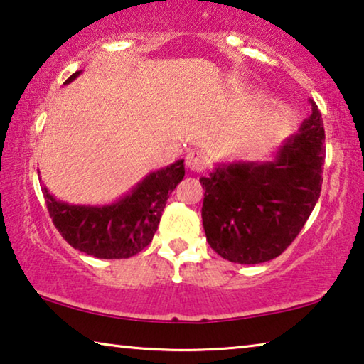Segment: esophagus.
Segmentation results:
<instances>
[{
    "label": "esophagus",
    "mask_w": 364,
    "mask_h": 364,
    "mask_svg": "<svg viewBox=\"0 0 364 364\" xmlns=\"http://www.w3.org/2000/svg\"><path fill=\"white\" fill-rule=\"evenodd\" d=\"M184 164H186V167L193 171H197V173H200V171H204L207 168V156L204 152L200 151H191L186 154V159H184Z\"/></svg>",
    "instance_id": "34e87169"
}]
</instances>
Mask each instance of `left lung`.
<instances>
[{
	"label": "left lung",
	"instance_id": "1",
	"mask_svg": "<svg viewBox=\"0 0 364 364\" xmlns=\"http://www.w3.org/2000/svg\"><path fill=\"white\" fill-rule=\"evenodd\" d=\"M310 104L311 115L273 162L223 164L200 178L207 242L225 260H273L292 244L315 208L326 146L321 112L315 101Z\"/></svg>",
	"mask_w": 364,
	"mask_h": 364
}]
</instances>
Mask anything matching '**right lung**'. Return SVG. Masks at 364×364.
Here are the masks:
<instances>
[{
  "mask_svg": "<svg viewBox=\"0 0 364 364\" xmlns=\"http://www.w3.org/2000/svg\"><path fill=\"white\" fill-rule=\"evenodd\" d=\"M78 70L65 80L70 83ZM184 160L147 175L109 205H70L43 188L49 217L73 249L96 258H130L152 241L165 202L184 176Z\"/></svg>",
  "mask_w": 364,
  "mask_h": 364,
  "instance_id": "1",
  "label": "right lung"
}]
</instances>
